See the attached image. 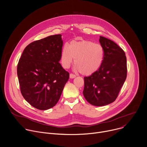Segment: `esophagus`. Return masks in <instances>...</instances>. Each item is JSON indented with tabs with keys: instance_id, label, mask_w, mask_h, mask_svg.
<instances>
[{
	"instance_id": "esophagus-1",
	"label": "esophagus",
	"mask_w": 147,
	"mask_h": 147,
	"mask_svg": "<svg viewBox=\"0 0 147 147\" xmlns=\"http://www.w3.org/2000/svg\"><path fill=\"white\" fill-rule=\"evenodd\" d=\"M76 77V76L75 75V74H73V73H70V77L71 78H75Z\"/></svg>"
}]
</instances>
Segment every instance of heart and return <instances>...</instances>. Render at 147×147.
<instances>
[{
	"mask_svg": "<svg viewBox=\"0 0 147 147\" xmlns=\"http://www.w3.org/2000/svg\"><path fill=\"white\" fill-rule=\"evenodd\" d=\"M105 56L103 47L90 40L72 41L65 45L61 53V64L65 69L70 67L74 59L76 70L83 75L95 73L101 66Z\"/></svg>",
	"mask_w": 147,
	"mask_h": 147,
	"instance_id": "b5f03b06",
	"label": "heart"
}]
</instances>
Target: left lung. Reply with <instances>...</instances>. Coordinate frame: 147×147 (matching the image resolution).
Wrapping results in <instances>:
<instances>
[{"label":"left lung","instance_id":"8db88e82","mask_svg":"<svg viewBox=\"0 0 147 147\" xmlns=\"http://www.w3.org/2000/svg\"><path fill=\"white\" fill-rule=\"evenodd\" d=\"M105 56L100 68L84 78L83 94L92 105L105 106L113 102L127 77V59L124 51L111 39L100 36Z\"/></svg>","mask_w":147,"mask_h":147}]
</instances>
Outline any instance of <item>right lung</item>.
I'll return each instance as SVG.
<instances>
[{"label":"right lung","mask_w":147,"mask_h":147,"mask_svg":"<svg viewBox=\"0 0 147 147\" xmlns=\"http://www.w3.org/2000/svg\"><path fill=\"white\" fill-rule=\"evenodd\" d=\"M61 34L35 40L19 59L17 72L20 91L33 107L47 110L59 101L69 78L59 63L63 47Z\"/></svg>","instance_id":"right-lung-1"}]
</instances>
